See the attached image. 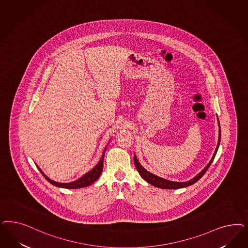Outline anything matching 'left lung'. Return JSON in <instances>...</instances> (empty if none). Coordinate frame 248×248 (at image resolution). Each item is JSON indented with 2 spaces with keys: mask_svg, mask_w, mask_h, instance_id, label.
I'll return each mask as SVG.
<instances>
[{
  "mask_svg": "<svg viewBox=\"0 0 248 248\" xmlns=\"http://www.w3.org/2000/svg\"><path fill=\"white\" fill-rule=\"evenodd\" d=\"M218 126H219V137H218V143H217V147H216V152L214 153V156L212 158V160H210V162L208 163L207 165L205 166V168L203 169L201 172H199V174L195 176L194 178H192V180L190 181H187V182H172V181H169L166 179H163V178H160L159 176L155 175L152 172L148 171L146 169L143 168L141 166V164L139 162V160H137L136 155H134V164H135V167H136L139 173L140 174V176L143 178L144 180L146 182H148L149 184H152L155 187H158V188H161V189H180V188H184V187H188L190 185H192L193 184H195L197 181H199L201 178L202 176L204 175V173L206 172L211 163L213 162V160L216 157V152L218 151V148H219V145H220V140H221V129H220V123H219V120H218Z\"/></svg>",
  "mask_w": 248,
  "mask_h": 248,
  "instance_id": "obj_1",
  "label": "left lung"
}]
</instances>
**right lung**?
I'll use <instances>...</instances> for the list:
<instances>
[{"label": "right lung", "mask_w": 248, "mask_h": 248, "mask_svg": "<svg viewBox=\"0 0 248 248\" xmlns=\"http://www.w3.org/2000/svg\"><path fill=\"white\" fill-rule=\"evenodd\" d=\"M107 149V147H106ZM106 149L104 150V152L102 154V157L101 159L98 161V163L96 164V166L94 168L92 169L91 170H89L88 172H87L86 174L82 176L81 178H79L78 180L72 182V183H67V184H63V183H57L55 182L51 179H49L47 176L46 175L42 170L41 169L37 166L38 170H40L42 175L44 176L48 182L53 185H55L56 187H60V188H65V189H78V188H83V187H88L89 185L93 184L94 182H96V180L99 178V176L101 174L102 170H103V161H104V155L105 152H106Z\"/></svg>", "instance_id": "right-lung-1"}]
</instances>
